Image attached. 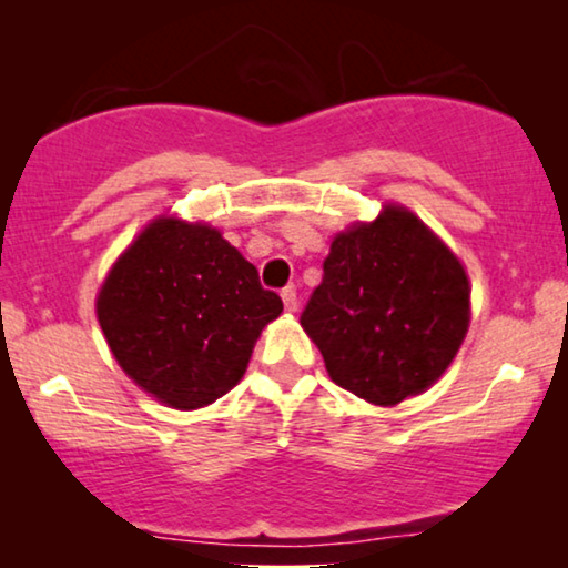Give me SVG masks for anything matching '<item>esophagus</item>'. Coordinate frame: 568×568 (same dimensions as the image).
<instances>
[{
	"label": "esophagus",
	"mask_w": 568,
	"mask_h": 568,
	"mask_svg": "<svg viewBox=\"0 0 568 568\" xmlns=\"http://www.w3.org/2000/svg\"><path fill=\"white\" fill-rule=\"evenodd\" d=\"M282 302H284L286 313H297V292H294L292 286H290V290L282 292Z\"/></svg>",
	"instance_id": "esophagus-1"
}]
</instances>
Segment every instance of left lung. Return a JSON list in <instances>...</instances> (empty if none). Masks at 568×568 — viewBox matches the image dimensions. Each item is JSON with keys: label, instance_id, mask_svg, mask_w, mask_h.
<instances>
[{"label": "left lung", "instance_id": "left-lung-1", "mask_svg": "<svg viewBox=\"0 0 568 568\" xmlns=\"http://www.w3.org/2000/svg\"><path fill=\"white\" fill-rule=\"evenodd\" d=\"M323 282L302 313L331 379L372 406L429 390L470 328L463 261L403 204L331 240Z\"/></svg>", "mask_w": 568, "mask_h": 568}]
</instances>
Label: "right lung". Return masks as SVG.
I'll return each mask as SVG.
<instances>
[{
  "label": "right lung",
  "instance_id": "add662e5",
  "mask_svg": "<svg viewBox=\"0 0 568 568\" xmlns=\"http://www.w3.org/2000/svg\"><path fill=\"white\" fill-rule=\"evenodd\" d=\"M278 294L209 222L154 216L95 294L113 359L175 410L204 408L243 379L255 341L282 315Z\"/></svg>",
  "mask_w": 568,
  "mask_h": 568
}]
</instances>
